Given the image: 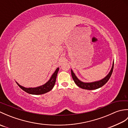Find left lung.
Here are the masks:
<instances>
[{
  "mask_svg": "<svg viewBox=\"0 0 128 128\" xmlns=\"http://www.w3.org/2000/svg\"><path fill=\"white\" fill-rule=\"evenodd\" d=\"M113 67H114V62H113L112 69H111L109 74L106 76L104 78H103V79L99 81H94V82H84L82 81L78 80V78L76 77V76L75 75L74 72H73V71L72 69H71V73H72V79L74 81L75 83L76 84V85L78 86L83 89L92 90H96V89L101 88L102 86H103L104 84H106L107 82V81L109 80L111 76V75L112 74V72L113 70Z\"/></svg>",
  "mask_w": 128,
  "mask_h": 128,
  "instance_id": "8db88e82",
  "label": "left lung"
}]
</instances>
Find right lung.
<instances>
[{
  "instance_id": "obj_1",
  "label": "right lung",
  "mask_w": 128,
  "mask_h": 128,
  "mask_svg": "<svg viewBox=\"0 0 128 128\" xmlns=\"http://www.w3.org/2000/svg\"><path fill=\"white\" fill-rule=\"evenodd\" d=\"M59 68H58L56 71L52 75L51 78L47 82H46L44 85L42 86H40L38 87H37V88H26L25 87H23L19 85V84L16 82L18 86L20 87V88L25 91L26 92L30 94H42L47 93V92L50 91L51 90H52L53 87L55 85L56 81V78L57 74H58V72L59 71Z\"/></svg>"
}]
</instances>
